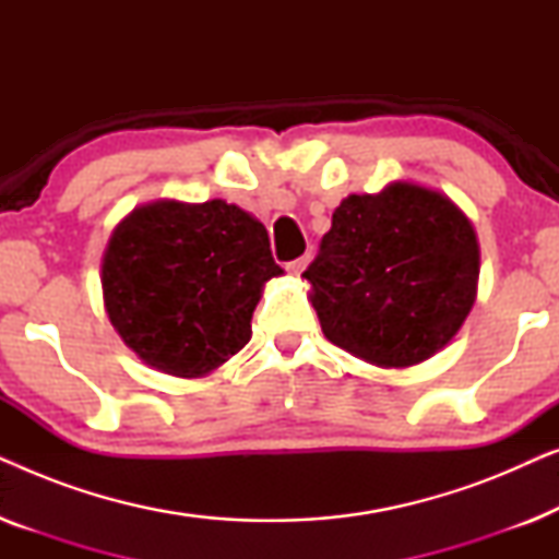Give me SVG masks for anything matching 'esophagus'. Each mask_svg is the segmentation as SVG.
Instances as JSON below:
<instances>
[{
  "instance_id": "1",
  "label": "esophagus",
  "mask_w": 559,
  "mask_h": 559,
  "mask_svg": "<svg viewBox=\"0 0 559 559\" xmlns=\"http://www.w3.org/2000/svg\"><path fill=\"white\" fill-rule=\"evenodd\" d=\"M308 262H310V257H308V254H302V257L293 259V262H287L285 266H287V272H289V274H302V272H305V266H308Z\"/></svg>"
}]
</instances>
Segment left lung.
Segmentation results:
<instances>
[{
    "label": "left lung",
    "instance_id": "left-lung-1",
    "mask_svg": "<svg viewBox=\"0 0 559 559\" xmlns=\"http://www.w3.org/2000/svg\"><path fill=\"white\" fill-rule=\"evenodd\" d=\"M302 277L328 341L400 369L438 354L471 312L476 231L445 195L394 182L335 209Z\"/></svg>",
    "mask_w": 559,
    "mask_h": 559
}]
</instances>
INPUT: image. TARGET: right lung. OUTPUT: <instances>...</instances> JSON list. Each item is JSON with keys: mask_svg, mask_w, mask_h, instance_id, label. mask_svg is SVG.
<instances>
[{"mask_svg": "<svg viewBox=\"0 0 559 559\" xmlns=\"http://www.w3.org/2000/svg\"><path fill=\"white\" fill-rule=\"evenodd\" d=\"M277 274L266 228L239 205L163 201L117 226L102 285L127 346L152 369L190 379L247 346L262 285Z\"/></svg>", "mask_w": 559, "mask_h": 559, "instance_id": "1", "label": "right lung"}]
</instances>
